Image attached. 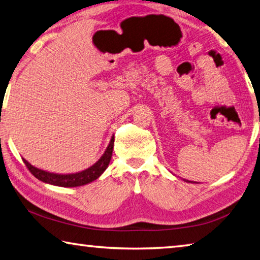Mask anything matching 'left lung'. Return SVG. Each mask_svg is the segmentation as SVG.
Listing matches in <instances>:
<instances>
[{
    "label": "left lung",
    "mask_w": 260,
    "mask_h": 260,
    "mask_svg": "<svg viewBox=\"0 0 260 260\" xmlns=\"http://www.w3.org/2000/svg\"><path fill=\"white\" fill-rule=\"evenodd\" d=\"M187 182H188V180H187Z\"/></svg>",
    "instance_id": "1"
}]
</instances>
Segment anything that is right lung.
<instances>
[{"instance_id": "right-lung-1", "label": "right lung", "mask_w": 260, "mask_h": 260, "mask_svg": "<svg viewBox=\"0 0 260 260\" xmlns=\"http://www.w3.org/2000/svg\"><path fill=\"white\" fill-rule=\"evenodd\" d=\"M113 143H114V136H112L110 140L109 146L105 149L102 157L95 162L94 165L88 167L87 170H83L81 172L78 173H71V174H57V173H50L47 171H43L40 169H37L33 165L24 159L25 165L27 166L29 172L32 173L35 178L40 180V181L49 184H54V186L58 187H80L83 184L90 183L99 179L103 172L107 170V167L110 164L112 157V150H113Z\"/></svg>"}]
</instances>
